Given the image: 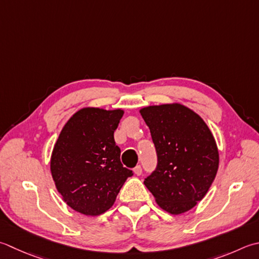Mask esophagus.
<instances>
[{
  "mask_svg": "<svg viewBox=\"0 0 259 259\" xmlns=\"http://www.w3.org/2000/svg\"><path fill=\"white\" fill-rule=\"evenodd\" d=\"M134 171H135V174H136L137 176H140L141 174H143V167H141L140 165L136 166L135 168H134Z\"/></svg>",
  "mask_w": 259,
  "mask_h": 259,
  "instance_id": "34e87169",
  "label": "esophagus"
}]
</instances>
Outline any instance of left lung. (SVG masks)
Returning <instances> with one entry per match:
<instances>
[{"instance_id":"1","label":"left lung","mask_w":259,"mask_h":259,"mask_svg":"<svg viewBox=\"0 0 259 259\" xmlns=\"http://www.w3.org/2000/svg\"><path fill=\"white\" fill-rule=\"evenodd\" d=\"M149 126L157 165L144 184L171 214L191 210L203 199L219 166L213 136L200 115L181 104L140 110Z\"/></svg>"}]
</instances>
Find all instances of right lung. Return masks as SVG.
<instances>
[{
  "label": "right lung",
  "mask_w": 259,
  "mask_h": 259,
  "mask_svg": "<svg viewBox=\"0 0 259 259\" xmlns=\"http://www.w3.org/2000/svg\"><path fill=\"white\" fill-rule=\"evenodd\" d=\"M122 110L85 108L70 118L55 144L50 169L63 200L85 215L113 205L131 169L121 164L114 141Z\"/></svg>",
  "instance_id": "right-lung-1"
}]
</instances>
